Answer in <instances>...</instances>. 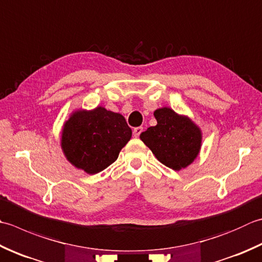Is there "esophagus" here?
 Listing matches in <instances>:
<instances>
[{
	"instance_id": "1",
	"label": "esophagus",
	"mask_w": 262,
	"mask_h": 262,
	"mask_svg": "<svg viewBox=\"0 0 262 262\" xmlns=\"http://www.w3.org/2000/svg\"><path fill=\"white\" fill-rule=\"evenodd\" d=\"M142 132H143V127H136L134 128V130H133V134H134L135 137H138L141 135Z\"/></svg>"
}]
</instances>
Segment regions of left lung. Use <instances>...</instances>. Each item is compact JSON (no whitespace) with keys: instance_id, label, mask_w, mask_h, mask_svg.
I'll return each mask as SVG.
<instances>
[{"instance_id":"left-lung-1","label":"left lung","mask_w":262,"mask_h":262,"mask_svg":"<svg viewBox=\"0 0 262 262\" xmlns=\"http://www.w3.org/2000/svg\"><path fill=\"white\" fill-rule=\"evenodd\" d=\"M153 115L158 124L143 132L141 140L159 161L173 170L191 165L201 148V129L187 116L170 107H160Z\"/></svg>"}]
</instances>
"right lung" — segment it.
I'll return each mask as SVG.
<instances>
[{
	"mask_svg": "<svg viewBox=\"0 0 262 262\" xmlns=\"http://www.w3.org/2000/svg\"><path fill=\"white\" fill-rule=\"evenodd\" d=\"M130 137L124 116L97 106L70 115L62 128L61 147L71 165L94 175L117 160Z\"/></svg>",
	"mask_w": 262,
	"mask_h": 262,
	"instance_id": "obj_1",
	"label": "right lung"
}]
</instances>
